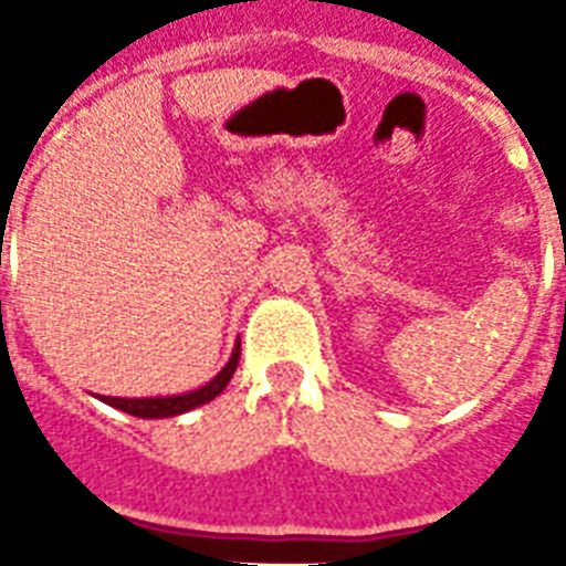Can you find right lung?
I'll return each mask as SVG.
<instances>
[{"label": "right lung", "mask_w": 566, "mask_h": 566, "mask_svg": "<svg viewBox=\"0 0 566 566\" xmlns=\"http://www.w3.org/2000/svg\"><path fill=\"white\" fill-rule=\"evenodd\" d=\"M240 361V346H234L229 364L222 367L217 376L202 385L199 390H190V394L179 396H149V399H119V396H102V402H108L111 408H119V411L132 413V417H144V420H161V417H176V413L193 411L199 405L211 402L213 396H220L226 390V385L231 381L234 370H238Z\"/></svg>", "instance_id": "right-lung-1"}]
</instances>
